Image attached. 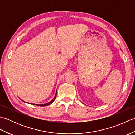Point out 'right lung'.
Here are the masks:
<instances>
[{
    "label": "right lung",
    "mask_w": 135,
    "mask_h": 135,
    "mask_svg": "<svg viewBox=\"0 0 135 135\" xmlns=\"http://www.w3.org/2000/svg\"><path fill=\"white\" fill-rule=\"evenodd\" d=\"M56 95H57V91H56V94H55V96H54V98L53 99V100H51L50 102H49V103H46V104H33V103H31V104H33V105H38V106H46V105H50V104H51V103H52L53 102H54V100H55V99H56ZM22 101H23V100H21ZM24 102H25V103H27V102H24V101H23Z\"/></svg>",
    "instance_id": "add662e5"
}]
</instances>
